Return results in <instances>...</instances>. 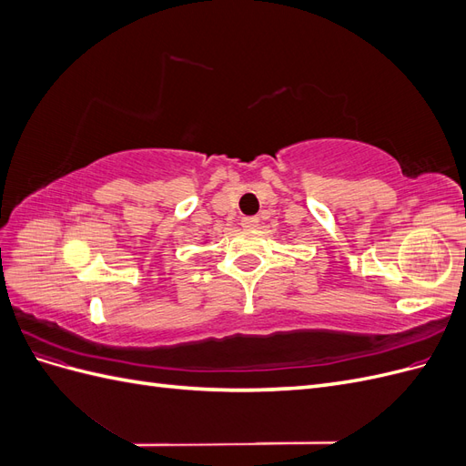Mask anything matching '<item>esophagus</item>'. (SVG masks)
Wrapping results in <instances>:
<instances>
[{"mask_svg": "<svg viewBox=\"0 0 466 466\" xmlns=\"http://www.w3.org/2000/svg\"><path fill=\"white\" fill-rule=\"evenodd\" d=\"M241 225H243V229H257L258 228V218H243Z\"/></svg>", "mask_w": 466, "mask_h": 466, "instance_id": "esophagus-1", "label": "esophagus"}]
</instances>
